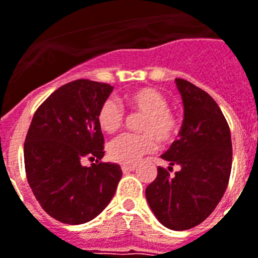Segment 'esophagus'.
<instances>
[{
    "label": "esophagus",
    "instance_id": "34e87169",
    "mask_svg": "<svg viewBox=\"0 0 258 258\" xmlns=\"http://www.w3.org/2000/svg\"><path fill=\"white\" fill-rule=\"evenodd\" d=\"M135 165L134 164H124L121 165V170H123V173H128V172H133V170H135Z\"/></svg>",
    "mask_w": 258,
    "mask_h": 258
}]
</instances>
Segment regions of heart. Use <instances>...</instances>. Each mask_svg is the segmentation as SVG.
<instances>
[{
    "instance_id": "b5f03b06",
    "label": "heart",
    "mask_w": 258,
    "mask_h": 258,
    "mask_svg": "<svg viewBox=\"0 0 258 258\" xmlns=\"http://www.w3.org/2000/svg\"><path fill=\"white\" fill-rule=\"evenodd\" d=\"M125 100L134 109L146 113L141 127L146 134H123L109 143L108 154L116 162L135 164L142 155L155 150L156 137L161 143L172 142L180 130V119L169 109L168 98L153 88L133 90L125 96ZM123 109L113 98H108L101 104L97 121L104 133H116L123 124Z\"/></svg>"
}]
</instances>
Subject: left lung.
Returning <instances> with one entry per match:
<instances>
[{"mask_svg":"<svg viewBox=\"0 0 258 258\" xmlns=\"http://www.w3.org/2000/svg\"><path fill=\"white\" fill-rule=\"evenodd\" d=\"M184 107L178 141L161 158L170 170L158 168L146 188V199L155 218L170 230H188L210 216L225 195L231 172L233 146L225 116L215 100L189 81L177 78Z\"/></svg>","mask_w":258,"mask_h":258,"instance_id":"8db88e82","label":"left lung"}]
</instances>
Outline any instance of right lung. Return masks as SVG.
I'll list each match as a JSON object with an SVG mask.
<instances>
[{"instance_id":"obj_1","label":"right lung","mask_w":258,"mask_h":258,"mask_svg":"<svg viewBox=\"0 0 258 258\" xmlns=\"http://www.w3.org/2000/svg\"><path fill=\"white\" fill-rule=\"evenodd\" d=\"M111 85L77 80L37 108L24 143L28 184L42 208L66 225L92 221L107 207L121 178L117 164L98 162L104 137L97 113ZM96 158L89 168L82 160Z\"/></svg>"}]
</instances>
